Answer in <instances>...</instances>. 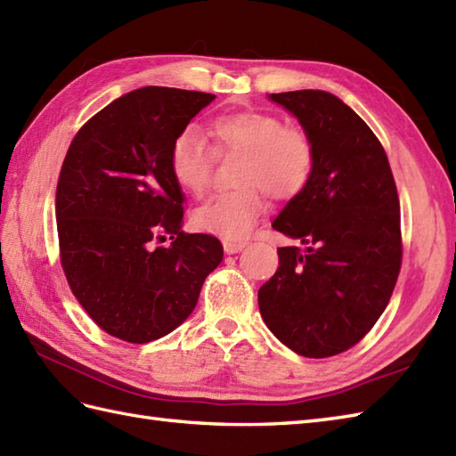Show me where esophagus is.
Masks as SVG:
<instances>
[{"label":"esophagus","mask_w":456,"mask_h":456,"mask_svg":"<svg viewBox=\"0 0 456 456\" xmlns=\"http://www.w3.org/2000/svg\"><path fill=\"white\" fill-rule=\"evenodd\" d=\"M222 246H224V251L228 255H234L238 251H241L243 248H246V241H232V240H224L222 241Z\"/></svg>","instance_id":"1"}]
</instances>
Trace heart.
<instances>
[{
	"label": "heart",
	"instance_id": "obj_1",
	"mask_svg": "<svg viewBox=\"0 0 456 456\" xmlns=\"http://www.w3.org/2000/svg\"><path fill=\"white\" fill-rule=\"evenodd\" d=\"M208 135L218 157L243 154L240 191L210 197L193 213L199 232L238 241L251 234L266 207L265 193L290 199L304 190L314 170V144L302 129L286 127L273 114L236 112L210 121ZM215 152L197 129H183L170 147L174 180L187 193L203 195L213 174Z\"/></svg>",
	"mask_w": 456,
	"mask_h": 456
}]
</instances>
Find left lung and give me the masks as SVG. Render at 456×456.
<instances>
[{"label":"left lung","mask_w":456,"mask_h":456,"mask_svg":"<svg viewBox=\"0 0 456 456\" xmlns=\"http://www.w3.org/2000/svg\"><path fill=\"white\" fill-rule=\"evenodd\" d=\"M314 144L305 187L273 228L304 248H279V269L259 288L265 325L305 358L358 344L381 317L401 271V205L385 149L335 94H269Z\"/></svg>","instance_id":"obj_1"}]
</instances>
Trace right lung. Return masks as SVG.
<instances>
[{
    "label": "right lung",
    "mask_w": 456,
    "mask_h": 456,
    "mask_svg": "<svg viewBox=\"0 0 456 456\" xmlns=\"http://www.w3.org/2000/svg\"><path fill=\"white\" fill-rule=\"evenodd\" d=\"M216 96L142 86L100 110L63 160L55 220L71 292L108 335L144 344L191 315L222 243L185 234L170 147ZM168 235L173 243L162 247Z\"/></svg>",
    "instance_id": "right-lung-1"
}]
</instances>
